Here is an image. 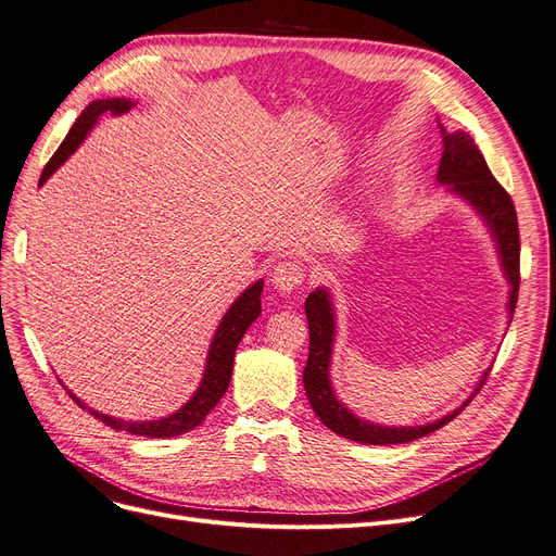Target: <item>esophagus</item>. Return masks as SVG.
Here are the masks:
<instances>
[{"instance_id": "obj_1", "label": "esophagus", "mask_w": 556, "mask_h": 556, "mask_svg": "<svg viewBox=\"0 0 556 556\" xmlns=\"http://www.w3.org/2000/svg\"><path fill=\"white\" fill-rule=\"evenodd\" d=\"M271 282L278 292L290 294V292L299 290V287L305 282V266L301 262H292V260L280 262L274 269Z\"/></svg>"}]
</instances>
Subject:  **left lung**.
Listing matches in <instances>:
<instances>
[{"instance_id":"8db88e82","label":"left lung","mask_w":556,"mask_h":556,"mask_svg":"<svg viewBox=\"0 0 556 556\" xmlns=\"http://www.w3.org/2000/svg\"><path fill=\"white\" fill-rule=\"evenodd\" d=\"M438 182L452 185V191L463 195L493 230L497 249L502 255V264L506 278L510 282L508 313L514 319L518 290H520V232H518V214L510 201L508 191L495 180L491 168H488L481 150L475 146L472 137L465 131L445 135V152H442ZM305 317L309 326V353L303 369V388L307 402L317 413L324 425L342 438L365 442V445H399V442H410L421 435H429L452 421L465 406L472 402V396L483 388L488 374L479 381L475 394L454 413L440 417L433 425L425 427H379L355 417L344 404H340L332 394L328 381V363L332 351V336H336V319H332V307L326 290H315L305 299Z\"/></svg>"}]
</instances>
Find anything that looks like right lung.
<instances>
[{"label": "right lung", "mask_w": 556, "mask_h": 556, "mask_svg": "<svg viewBox=\"0 0 556 556\" xmlns=\"http://www.w3.org/2000/svg\"><path fill=\"white\" fill-rule=\"evenodd\" d=\"M131 102L129 100H96L88 104L81 116L77 118V123L73 125V129L68 131V137L63 139V143L59 146V150L52 154V160L42 168L40 175V182L42 185L48 180V177L71 157V154L77 150V146L86 139L88 129H91L98 121L100 114L104 111H111V114H125L129 111ZM262 280H257L253 287H249L247 292H243L228 313L224 315V321L218 324V330L214 332V340L207 353V367L203 374V381L201 388L195 390V394L189 399V404H185L180 410L164 417V419H154V421H125V419H116V417H109L102 415L98 410H91V415L96 419H100L102 425L116 429V431H127L131 435H143V438H173V435H180L187 433L191 429H195L201 421L210 415V410L220 402V396L226 394L228 386H230V376H232V363H235V351L237 344L241 342L243 332L249 330V326L260 317L262 313V305H260V294H262ZM73 402L81 408H86L79 399L68 392Z\"/></svg>", "instance_id": "obj_1"}]
</instances>
